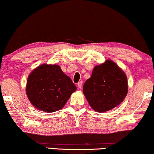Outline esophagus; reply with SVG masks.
Listing matches in <instances>:
<instances>
[{"mask_svg": "<svg viewBox=\"0 0 154 154\" xmlns=\"http://www.w3.org/2000/svg\"><path fill=\"white\" fill-rule=\"evenodd\" d=\"M82 83H83V82H82V81L79 82H78V83H77V86H78V88H79V89H81L82 88Z\"/></svg>", "mask_w": 154, "mask_h": 154, "instance_id": "obj_1", "label": "esophagus"}]
</instances>
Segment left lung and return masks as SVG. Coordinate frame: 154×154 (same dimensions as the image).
<instances>
[{
  "mask_svg": "<svg viewBox=\"0 0 154 154\" xmlns=\"http://www.w3.org/2000/svg\"><path fill=\"white\" fill-rule=\"evenodd\" d=\"M83 92L94 111L102 113L123 102L128 93L127 77L111 60L96 66L91 77L83 86Z\"/></svg>",
  "mask_w": 154,
  "mask_h": 154,
  "instance_id": "obj_1",
  "label": "left lung"
}]
</instances>
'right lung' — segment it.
Masks as SVG:
<instances>
[{"label": "right lung", "mask_w": 154, "mask_h": 154, "mask_svg": "<svg viewBox=\"0 0 154 154\" xmlns=\"http://www.w3.org/2000/svg\"><path fill=\"white\" fill-rule=\"evenodd\" d=\"M76 89L72 79L64 74L60 66L42 64L28 76L26 94L34 107L51 113L62 109Z\"/></svg>", "instance_id": "add662e5"}]
</instances>
